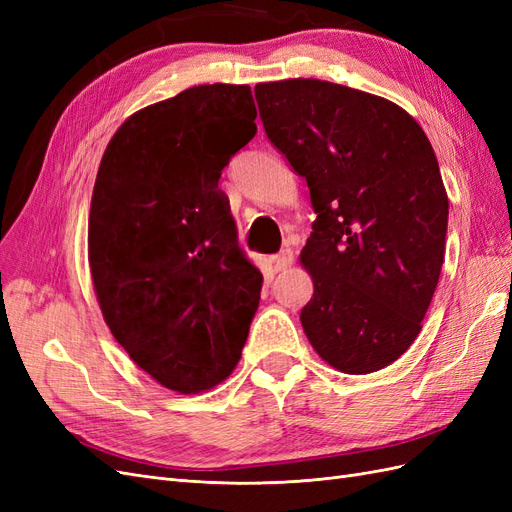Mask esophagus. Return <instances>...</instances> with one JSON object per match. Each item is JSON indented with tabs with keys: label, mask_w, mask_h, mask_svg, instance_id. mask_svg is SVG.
Returning a JSON list of instances; mask_svg holds the SVG:
<instances>
[{
	"label": "esophagus",
	"mask_w": 512,
	"mask_h": 512,
	"mask_svg": "<svg viewBox=\"0 0 512 512\" xmlns=\"http://www.w3.org/2000/svg\"><path fill=\"white\" fill-rule=\"evenodd\" d=\"M292 260H294L292 252L290 250H282L280 254L273 258V269L275 271H286L292 265Z\"/></svg>",
	"instance_id": "esophagus-1"
}]
</instances>
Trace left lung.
<instances>
[{
    "label": "left lung",
    "instance_id": "left-lung-1",
    "mask_svg": "<svg viewBox=\"0 0 512 512\" xmlns=\"http://www.w3.org/2000/svg\"><path fill=\"white\" fill-rule=\"evenodd\" d=\"M254 94L316 211L301 252L309 344L344 374L391 365L421 333L444 262L448 196L429 138L404 108L337 83L288 79Z\"/></svg>",
    "mask_w": 512,
    "mask_h": 512
}]
</instances>
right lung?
<instances>
[{"label":"right lung","instance_id":"right-lung-1","mask_svg":"<svg viewBox=\"0 0 512 512\" xmlns=\"http://www.w3.org/2000/svg\"><path fill=\"white\" fill-rule=\"evenodd\" d=\"M247 85H198L121 123L89 211V267L108 329L170 391L220 384L241 359L262 275L218 188L256 134Z\"/></svg>","mask_w":512,"mask_h":512}]
</instances>
